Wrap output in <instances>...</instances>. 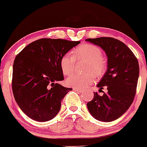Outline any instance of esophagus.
I'll return each mask as SVG.
<instances>
[{
    "instance_id": "1",
    "label": "esophagus",
    "mask_w": 147,
    "mask_h": 147,
    "mask_svg": "<svg viewBox=\"0 0 147 147\" xmlns=\"http://www.w3.org/2000/svg\"><path fill=\"white\" fill-rule=\"evenodd\" d=\"M73 90H75V91L78 92V93H83V91H82V90L78 89V88H73Z\"/></svg>"
}]
</instances>
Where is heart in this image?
Listing matches in <instances>:
<instances>
[{"mask_svg":"<svg viewBox=\"0 0 147 147\" xmlns=\"http://www.w3.org/2000/svg\"><path fill=\"white\" fill-rule=\"evenodd\" d=\"M70 54H64L61 58L60 67L64 75L73 72L75 61H84L83 72L84 74H75L66 80L67 86L75 88H85L94 82L96 77H101L105 73L107 62L102 56V50L94 45L84 43L75 48Z\"/></svg>","mask_w":147,"mask_h":147,"instance_id":"1","label":"heart"}]
</instances>
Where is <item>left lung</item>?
<instances>
[{"instance_id": "left-lung-1", "label": "left lung", "mask_w": 147, "mask_h": 147, "mask_svg": "<svg viewBox=\"0 0 147 147\" xmlns=\"http://www.w3.org/2000/svg\"><path fill=\"white\" fill-rule=\"evenodd\" d=\"M86 41L100 47L107 56V70L97 84L102 96L94 92L87 107L95 119L104 122L116 120L130 107L136 93L139 63L133 51L120 40L109 37L88 38Z\"/></svg>"}]
</instances>
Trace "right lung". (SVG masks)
I'll use <instances>...</instances> for the list:
<instances>
[{"label": "right lung", "instance_id": "obj_1", "mask_svg": "<svg viewBox=\"0 0 147 147\" xmlns=\"http://www.w3.org/2000/svg\"><path fill=\"white\" fill-rule=\"evenodd\" d=\"M80 43L42 38L30 43L16 56L12 92L20 109L30 119L47 121L59 113L61 100L72 90L56 83L64 80L61 58Z\"/></svg>", "mask_w": 147, "mask_h": 147}]
</instances>
